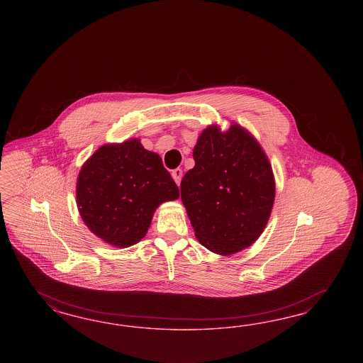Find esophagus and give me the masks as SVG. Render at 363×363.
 I'll list each match as a JSON object with an SVG mask.
<instances>
[{
    "instance_id": "esophagus-1",
    "label": "esophagus",
    "mask_w": 363,
    "mask_h": 363,
    "mask_svg": "<svg viewBox=\"0 0 363 363\" xmlns=\"http://www.w3.org/2000/svg\"><path fill=\"white\" fill-rule=\"evenodd\" d=\"M172 176L174 178V181H176L177 185L179 186V184H181V179H182V170L178 167V169H174L173 172H172Z\"/></svg>"
}]
</instances>
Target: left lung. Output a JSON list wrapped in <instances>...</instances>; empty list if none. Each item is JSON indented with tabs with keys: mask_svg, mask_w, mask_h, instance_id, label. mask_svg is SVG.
Returning a JSON list of instances; mask_svg holds the SVG:
<instances>
[{
	"mask_svg": "<svg viewBox=\"0 0 363 363\" xmlns=\"http://www.w3.org/2000/svg\"><path fill=\"white\" fill-rule=\"evenodd\" d=\"M196 165L181 181V198L198 241L231 255L253 245L270 218L273 169L261 145L238 123L210 125L193 150Z\"/></svg>",
	"mask_w": 363,
	"mask_h": 363,
	"instance_id": "obj_1",
	"label": "left lung"
}]
</instances>
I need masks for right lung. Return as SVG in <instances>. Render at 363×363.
<instances>
[{"label": "right lung", "instance_id": "add662e5", "mask_svg": "<svg viewBox=\"0 0 363 363\" xmlns=\"http://www.w3.org/2000/svg\"><path fill=\"white\" fill-rule=\"evenodd\" d=\"M178 197V186L161 157L137 138L101 146L78 174L81 218L89 230L116 247L141 241L155 209Z\"/></svg>", "mask_w": 363, "mask_h": 363}]
</instances>
